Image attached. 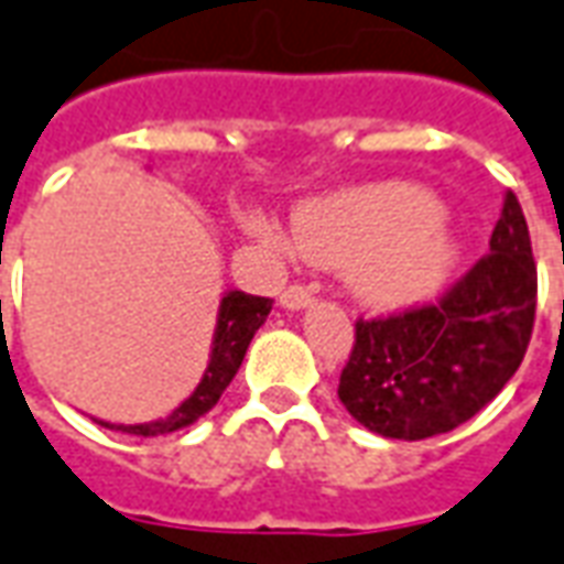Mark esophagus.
I'll list each match as a JSON object with an SVG mask.
<instances>
[{
  "mask_svg": "<svg viewBox=\"0 0 564 564\" xmlns=\"http://www.w3.org/2000/svg\"><path fill=\"white\" fill-rule=\"evenodd\" d=\"M279 303H282L289 313H301V310H310V306H313L315 297L310 289H303V285H291V289L279 297Z\"/></svg>",
  "mask_w": 564,
  "mask_h": 564,
  "instance_id": "1",
  "label": "esophagus"
}]
</instances>
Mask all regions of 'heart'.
<instances>
[{
	"instance_id": "1",
	"label": "heart",
	"mask_w": 564,
	"mask_h": 564,
	"mask_svg": "<svg viewBox=\"0 0 564 564\" xmlns=\"http://www.w3.org/2000/svg\"><path fill=\"white\" fill-rule=\"evenodd\" d=\"M242 225L285 254L297 251L315 267L343 270L349 294L377 313L437 301L465 263L446 206L410 182H370L303 199L291 234L261 209L246 212Z\"/></svg>"
}]
</instances>
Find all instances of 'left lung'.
I'll return each mask as SVG.
<instances>
[{"label":"left lung","instance_id":"8db88e82","mask_svg":"<svg viewBox=\"0 0 564 564\" xmlns=\"http://www.w3.org/2000/svg\"><path fill=\"white\" fill-rule=\"evenodd\" d=\"M538 301L525 215L505 194L489 254L441 303L358 322L339 401L391 441H425L477 416L529 349Z\"/></svg>","mask_w":564,"mask_h":564}]
</instances>
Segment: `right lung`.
<instances>
[{"instance_id": "1", "label": "right lung", "mask_w": 564, "mask_h": 564, "mask_svg": "<svg viewBox=\"0 0 564 564\" xmlns=\"http://www.w3.org/2000/svg\"><path fill=\"white\" fill-rule=\"evenodd\" d=\"M273 310L270 297H254L246 291L230 289L221 294L218 303V318H215V334H212V352L209 365L203 370V379L197 389L187 394L185 401L175 406L170 416L151 419V422H135V425H121V422H106V419L90 416L97 425L109 431H121V434H133V437H161V434H173L187 425H194L199 416H206L218 398L225 394L230 379L237 377L239 365L246 358L251 337L258 334V327L267 322V315Z\"/></svg>"}]
</instances>
